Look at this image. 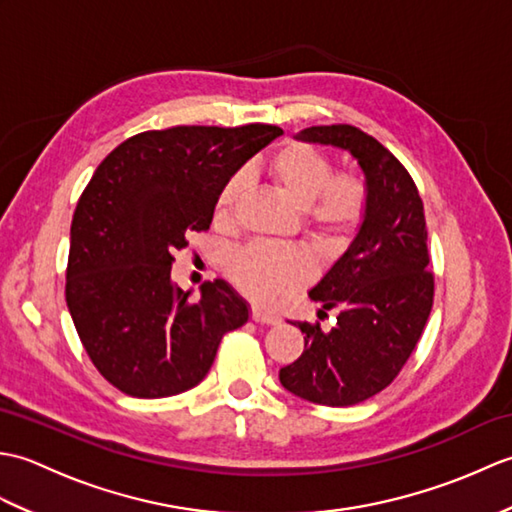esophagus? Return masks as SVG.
Returning a JSON list of instances; mask_svg holds the SVG:
<instances>
[{
  "mask_svg": "<svg viewBox=\"0 0 512 512\" xmlns=\"http://www.w3.org/2000/svg\"><path fill=\"white\" fill-rule=\"evenodd\" d=\"M250 317H253L255 323H264V325H277L279 323L275 314H268V312L259 310V308H253V314H250Z\"/></svg>",
  "mask_w": 512,
  "mask_h": 512,
  "instance_id": "1",
  "label": "esophagus"
}]
</instances>
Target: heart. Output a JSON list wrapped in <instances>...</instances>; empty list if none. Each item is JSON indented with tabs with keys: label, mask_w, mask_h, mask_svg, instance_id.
Masks as SVG:
<instances>
[{
	"label": "heart",
	"mask_w": 512,
	"mask_h": 512,
	"mask_svg": "<svg viewBox=\"0 0 512 512\" xmlns=\"http://www.w3.org/2000/svg\"><path fill=\"white\" fill-rule=\"evenodd\" d=\"M268 176L286 198L303 209V222L325 244H339L361 224L367 206V189L361 178H334L332 160L319 149L290 143L268 160ZM246 178L235 173L217 193L215 217L228 222ZM312 273L308 257L295 248L255 244L228 259V275L237 288L264 306H277L292 290L306 284Z\"/></svg>",
	"instance_id": "obj_1"
}]
</instances>
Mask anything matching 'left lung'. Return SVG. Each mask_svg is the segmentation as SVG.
I'll return each mask as SVG.
<instances>
[{
	"label": "left lung",
	"mask_w": 512,
	"mask_h": 512,
	"mask_svg": "<svg viewBox=\"0 0 512 512\" xmlns=\"http://www.w3.org/2000/svg\"><path fill=\"white\" fill-rule=\"evenodd\" d=\"M301 143L341 149L363 171L367 206L352 242L308 295L339 308L330 330L295 321L306 350L279 369L290 394L325 407H350L383 391L420 341L433 303L424 206L407 169L352 125L308 127Z\"/></svg>",
	"instance_id": "1"
}]
</instances>
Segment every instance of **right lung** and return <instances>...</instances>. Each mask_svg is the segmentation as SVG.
Returning a JSON list of instances; mask_svg holds the SVG:
<instances>
[{"label": "right lung", "instance_id": "right-lung-1", "mask_svg": "<svg viewBox=\"0 0 512 512\" xmlns=\"http://www.w3.org/2000/svg\"><path fill=\"white\" fill-rule=\"evenodd\" d=\"M281 134L171 127L127 138L96 167L72 217L65 301L92 363L125 394L167 398L202 383L222 336L248 321L224 279L189 301L171 284V253L211 226L224 182Z\"/></svg>", "mask_w": 512, "mask_h": 512}]
</instances>
